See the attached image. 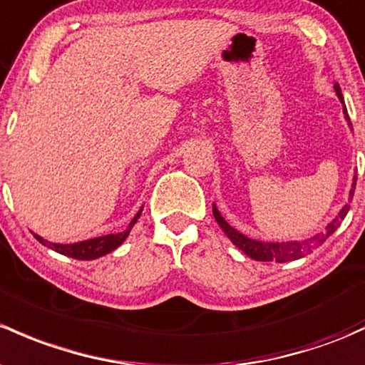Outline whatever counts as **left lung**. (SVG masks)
Returning <instances> with one entry per match:
<instances>
[{
	"mask_svg": "<svg viewBox=\"0 0 365 365\" xmlns=\"http://www.w3.org/2000/svg\"><path fill=\"white\" fill-rule=\"evenodd\" d=\"M334 91H336V96L339 98L341 105H343V113H344V118H346L348 125H350L351 129V122H350V117H348V112H346V106H344V98L343 94H341V87L339 83H334ZM354 131V129H351ZM355 185H356V175L354 176V182H351V189H350V194H348V202H351V199H354V194H355ZM348 210H350V205H344L343 208L339 210V213L336 215L334 218H332L331 222L327 224V227H325V232H318V234H313L312 237H308V240H299V241H259V240H253V237H248L245 236L243 232H240L237 229H234L231 224H229L227 220H225L224 217H222V213L218 212L217 205L213 202V217L215 220H217V224L220 225L222 231L225 232V236L229 237V240L232 241V245H236L237 248H240L241 252L247 253L248 257L253 260H259V262H290V260H297V259H302V257H306L308 253H312L314 248H318L320 245L325 243V240H327L329 236H332V234L336 232V229L339 227L341 222L344 220V217H346Z\"/></svg>",
	"mask_w": 365,
	"mask_h": 365,
	"instance_id": "8db88e82",
	"label": "left lung"
}]
</instances>
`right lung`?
Instances as JSON below:
<instances>
[{
	"instance_id": "obj_1",
	"label": "right lung",
	"mask_w": 365,
	"mask_h": 365,
	"mask_svg": "<svg viewBox=\"0 0 365 365\" xmlns=\"http://www.w3.org/2000/svg\"><path fill=\"white\" fill-rule=\"evenodd\" d=\"M141 212H143V206L140 208V212L134 215V218L129 222L128 229H124L122 232H115V234H106V236H98V237H91V240H83V241H76V243H52V241H47L45 237L38 236V234L33 232V236L40 241L43 247L51 248V250L61 253V255L71 257V259L76 260H94L99 259V257L106 255V253L113 252L115 248L120 247L125 240H128L129 232L134 227V224L140 218Z\"/></svg>"
}]
</instances>
